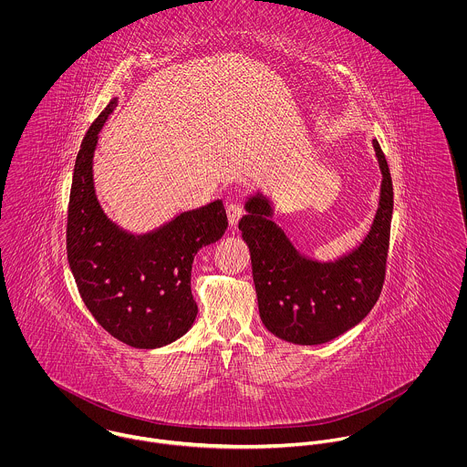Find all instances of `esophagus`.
Here are the masks:
<instances>
[{
    "mask_svg": "<svg viewBox=\"0 0 467 467\" xmlns=\"http://www.w3.org/2000/svg\"><path fill=\"white\" fill-rule=\"evenodd\" d=\"M243 213H244V210H243V206H241L239 202H230V204L226 206V215H228V221H230L232 226H235V224L239 223V219L243 217Z\"/></svg>",
    "mask_w": 467,
    "mask_h": 467,
    "instance_id": "34e87169",
    "label": "esophagus"
}]
</instances>
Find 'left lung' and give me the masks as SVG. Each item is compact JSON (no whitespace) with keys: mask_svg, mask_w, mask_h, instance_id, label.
I'll return each instance as SVG.
<instances>
[{"mask_svg":"<svg viewBox=\"0 0 467 467\" xmlns=\"http://www.w3.org/2000/svg\"><path fill=\"white\" fill-rule=\"evenodd\" d=\"M383 174L379 202L365 239L348 254L318 263L300 254L273 221V206L257 192L239 221L250 248L261 320L269 333L296 345L327 343L358 326L378 302L387 269L394 189L387 158L372 140Z\"/></svg>","mask_w":467,"mask_h":467,"instance_id":"1","label":"left lung"}]
</instances>
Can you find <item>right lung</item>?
<instances>
[{
  "label": "right lung",
  "instance_id": "right-lung-1",
  "mask_svg": "<svg viewBox=\"0 0 467 467\" xmlns=\"http://www.w3.org/2000/svg\"><path fill=\"white\" fill-rule=\"evenodd\" d=\"M117 102L115 97L91 124L75 160L67 263L86 307L108 333L134 348H158L192 327V263L202 246L223 237L228 219L215 200L134 235L104 213L95 194L93 152Z\"/></svg>",
  "mask_w": 467,
  "mask_h": 467
}]
</instances>
